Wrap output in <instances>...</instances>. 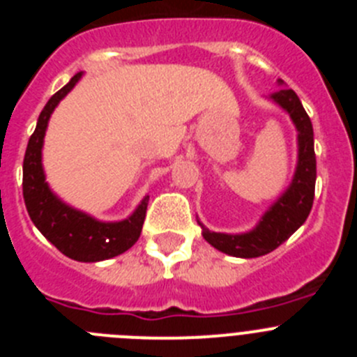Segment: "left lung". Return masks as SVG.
I'll use <instances>...</instances> for the list:
<instances>
[{
  "label": "left lung",
  "mask_w": 357,
  "mask_h": 357,
  "mask_svg": "<svg viewBox=\"0 0 357 357\" xmlns=\"http://www.w3.org/2000/svg\"><path fill=\"white\" fill-rule=\"evenodd\" d=\"M272 98L282 109L288 110L298 130V166L288 191L273 204L254 230L247 234L230 236L211 232L202 225L204 238L214 248L234 257H259L275 250L307 220L313 207L317 157L311 119L293 89H280L279 93L272 94Z\"/></svg>",
  "instance_id": "1"
}]
</instances>
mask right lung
Wrapping results in <instances>:
<instances>
[{"label": "right lung", "mask_w": 357, "mask_h": 357, "mask_svg": "<svg viewBox=\"0 0 357 357\" xmlns=\"http://www.w3.org/2000/svg\"><path fill=\"white\" fill-rule=\"evenodd\" d=\"M82 73H77L68 85L50 98V102L40 112L36 132L30 135L24 153L23 197L31 222L36 223L44 238L71 259L96 263L127 252L139 239L146 218L148 198L141 202V206L128 220L118 223H102L62 204L44 182L40 150L48 119L56 103L75 87Z\"/></svg>", "instance_id": "right-lung-1"}]
</instances>
